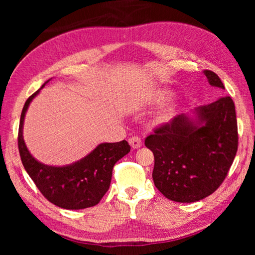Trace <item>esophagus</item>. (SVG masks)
<instances>
[{
  "instance_id": "obj_1",
  "label": "esophagus",
  "mask_w": 255,
  "mask_h": 255,
  "mask_svg": "<svg viewBox=\"0 0 255 255\" xmlns=\"http://www.w3.org/2000/svg\"><path fill=\"white\" fill-rule=\"evenodd\" d=\"M129 144H130L131 148L132 149H136V148H139L141 145H143V143H141V139L139 137L137 136H133V137H130L129 138Z\"/></svg>"
}]
</instances>
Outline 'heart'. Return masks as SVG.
I'll return each instance as SVG.
<instances>
[{
	"label": "heart",
	"instance_id": "b5f03b06",
	"mask_svg": "<svg viewBox=\"0 0 255 255\" xmlns=\"http://www.w3.org/2000/svg\"><path fill=\"white\" fill-rule=\"evenodd\" d=\"M171 97V92L169 90H162V91L157 92L156 97H155V101L156 102H163V101H166L167 99ZM174 110H175V106L174 105H170L167 106L165 109L163 110V112L161 115L158 116V123H166L169 122V120L173 117L174 115Z\"/></svg>",
	"mask_w": 255,
	"mask_h": 255
}]
</instances>
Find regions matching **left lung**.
<instances>
[{
  "label": "left lung",
  "instance_id": "obj_1",
  "mask_svg": "<svg viewBox=\"0 0 255 255\" xmlns=\"http://www.w3.org/2000/svg\"><path fill=\"white\" fill-rule=\"evenodd\" d=\"M202 73L213 88L225 90L217 74L208 70ZM237 145L231 97L179 115L145 139V146L154 154L155 187L176 202H196L215 192L232 166Z\"/></svg>",
  "mask_w": 255,
  "mask_h": 255
}]
</instances>
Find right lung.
I'll return each mask as SVG.
<instances>
[{"instance_id":"obj_1","label":"right lung","mask_w":255,"mask_h":255,"mask_svg":"<svg viewBox=\"0 0 255 255\" xmlns=\"http://www.w3.org/2000/svg\"><path fill=\"white\" fill-rule=\"evenodd\" d=\"M45 84L29 97L21 112L18 135L21 161L34 184L51 204L72 210L96 206L109 190L114 165L130 152V146L126 140L99 144L80 161L64 166L47 165L37 161L24 143L23 123L30 102L39 94Z\"/></svg>"}]
</instances>
